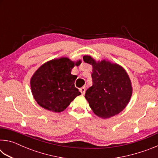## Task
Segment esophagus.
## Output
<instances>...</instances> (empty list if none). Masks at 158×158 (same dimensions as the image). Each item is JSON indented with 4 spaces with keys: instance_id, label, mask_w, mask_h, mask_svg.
Segmentation results:
<instances>
[{
    "instance_id": "1",
    "label": "esophagus",
    "mask_w": 158,
    "mask_h": 158,
    "mask_svg": "<svg viewBox=\"0 0 158 158\" xmlns=\"http://www.w3.org/2000/svg\"><path fill=\"white\" fill-rule=\"evenodd\" d=\"M80 92L81 93V94L82 95H84L85 94V87H82V88H81V89H80Z\"/></svg>"
}]
</instances>
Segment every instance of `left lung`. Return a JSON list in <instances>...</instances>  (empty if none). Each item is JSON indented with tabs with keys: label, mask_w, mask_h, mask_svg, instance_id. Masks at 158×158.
Segmentation results:
<instances>
[{
	"label": "left lung",
	"mask_w": 158,
	"mask_h": 158,
	"mask_svg": "<svg viewBox=\"0 0 158 158\" xmlns=\"http://www.w3.org/2000/svg\"><path fill=\"white\" fill-rule=\"evenodd\" d=\"M93 67V85L86 90L85 98L96 116L109 118L123 110L132 95V85L125 69L108 60H96L89 55L83 56Z\"/></svg>",
	"instance_id": "1"
}]
</instances>
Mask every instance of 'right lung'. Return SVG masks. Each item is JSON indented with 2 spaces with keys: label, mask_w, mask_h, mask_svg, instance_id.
<instances>
[{
  "label": "right lung",
  "mask_w": 158,
  "mask_h": 158,
  "mask_svg": "<svg viewBox=\"0 0 158 158\" xmlns=\"http://www.w3.org/2000/svg\"><path fill=\"white\" fill-rule=\"evenodd\" d=\"M81 60L68 57L53 58L39 67L30 80L32 95L37 103L47 110L60 113L81 94L74 86L76 75L71 74Z\"/></svg>",
  "instance_id": "1"
}]
</instances>
